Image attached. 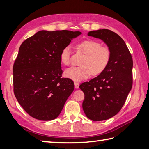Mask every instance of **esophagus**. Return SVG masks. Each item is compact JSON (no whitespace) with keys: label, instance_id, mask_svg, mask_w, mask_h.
Here are the masks:
<instances>
[{"label":"esophagus","instance_id":"esophagus-1","mask_svg":"<svg viewBox=\"0 0 149 149\" xmlns=\"http://www.w3.org/2000/svg\"><path fill=\"white\" fill-rule=\"evenodd\" d=\"M74 86H75V88H76V89L79 88V83H78V82H74Z\"/></svg>","mask_w":149,"mask_h":149}]
</instances>
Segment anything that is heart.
I'll return each mask as SVG.
<instances>
[{
	"mask_svg": "<svg viewBox=\"0 0 149 149\" xmlns=\"http://www.w3.org/2000/svg\"><path fill=\"white\" fill-rule=\"evenodd\" d=\"M76 48L85 55L80 62L81 66L71 67L64 72L65 77L75 81L86 79L92 73L94 75L101 73L110 61V49L107 47L101 46V44L96 40H83L76 45ZM71 56L70 46L63 48L60 55L61 63L69 66L71 63Z\"/></svg>",
	"mask_w": 149,
	"mask_h": 149,
	"instance_id": "obj_1",
	"label": "heart"
}]
</instances>
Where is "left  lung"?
<instances>
[{"mask_svg":"<svg viewBox=\"0 0 149 149\" xmlns=\"http://www.w3.org/2000/svg\"><path fill=\"white\" fill-rule=\"evenodd\" d=\"M88 35L101 39L111 52L105 70L79 86L84 93V114L91 120L101 121L116 115L124 104L132 86L133 61L125 42L114 31L100 29Z\"/></svg>","mask_w":149,"mask_h":149,"instance_id":"left-lung-1","label":"left lung"}]
</instances>
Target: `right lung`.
<instances>
[{
    "mask_svg": "<svg viewBox=\"0 0 149 149\" xmlns=\"http://www.w3.org/2000/svg\"><path fill=\"white\" fill-rule=\"evenodd\" d=\"M80 31L41 30L22 43L13 67V92L27 113L38 120L60 115L74 84L61 78L60 55Z\"/></svg>",
    "mask_w": 149,
    "mask_h": 149,
    "instance_id": "1",
    "label": "right lung"
}]
</instances>
